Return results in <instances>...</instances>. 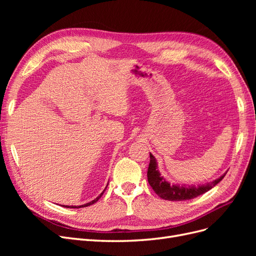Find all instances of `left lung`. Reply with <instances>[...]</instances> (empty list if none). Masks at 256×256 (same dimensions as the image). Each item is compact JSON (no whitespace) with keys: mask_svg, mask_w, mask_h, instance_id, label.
<instances>
[{"mask_svg":"<svg viewBox=\"0 0 256 256\" xmlns=\"http://www.w3.org/2000/svg\"><path fill=\"white\" fill-rule=\"evenodd\" d=\"M150 161L148 170H147V180H148L150 187L156 192V194H158L161 198L168 200H186L194 198L214 188L216 184L223 180V177L226 174V173L222 175L218 180L208 182L206 184L198 186V187H194V186H191V187L190 186L189 187H187V186H182L180 187V186L171 184L164 177H161L157 168L156 159H154L152 154H150Z\"/></svg>","mask_w":256,"mask_h":256,"instance_id":"left-lung-1","label":"left lung"}]
</instances>
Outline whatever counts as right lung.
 Instances as JSON below:
<instances>
[{
    "instance_id": "1",
    "label": "right lung",
    "mask_w": 256,
    "mask_h": 256,
    "mask_svg": "<svg viewBox=\"0 0 256 256\" xmlns=\"http://www.w3.org/2000/svg\"><path fill=\"white\" fill-rule=\"evenodd\" d=\"M104 193V192H102ZM102 194H100L98 198H96L95 200H92V202H90V203H86V204H84V205H81V206H65V207H67V208H81V207H86V206H90V205H92V204H94V203H96L97 202V200L100 198H102Z\"/></svg>"
}]
</instances>
